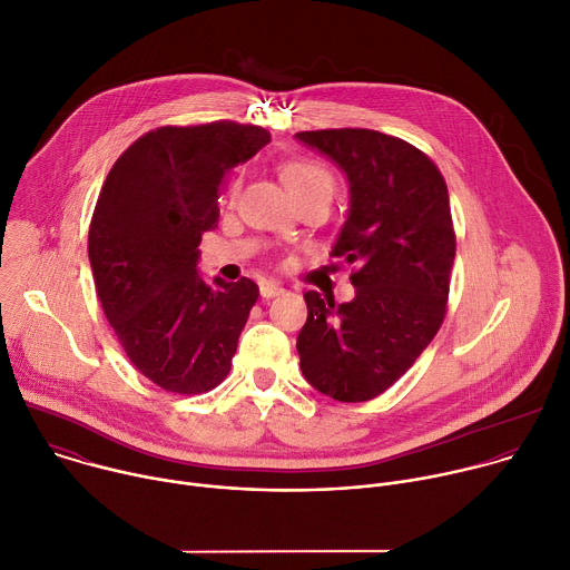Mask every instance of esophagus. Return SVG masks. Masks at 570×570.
I'll use <instances>...</instances> for the list:
<instances>
[{"label":"esophagus","instance_id":"1","mask_svg":"<svg viewBox=\"0 0 570 570\" xmlns=\"http://www.w3.org/2000/svg\"><path fill=\"white\" fill-rule=\"evenodd\" d=\"M259 293H262L264 299H273V297L282 295L284 288H282L277 282H262V284H259Z\"/></svg>","mask_w":570,"mask_h":570}]
</instances>
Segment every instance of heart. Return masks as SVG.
<instances>
[{"label":"heart","mask_w":570,"mask_h":570,"mask_svg":"<svg viewBox=\"0 0 570 570\" xmlns=\"http://www.w3.org/2000/svg\"><path fill=\"white\" fill-rule=\"evenodd\" d=\"M279 178L291 196H295L308 187H315V185H332V176L322 167H317V165H313V161H306V159L284 161V165L279 167ZM236 191H238V180H234L229 196L234 198Z\"/></svg>","instance_id":"b5f03b06"}]
</instances>
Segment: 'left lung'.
I'll return each instance as SVG.
<instances>
[{"instance_id":"left-lung-1","label":"left lung","mask_w":570,"mask_h":570,"mask_svg":"<svg viewBox=\"0 0 570 570\" xmlns=\"http://www.w3.org/2000/svg\"><path fill=\"white\" fill-rule=\"evenodd\" d=\"M350 183L332 257L354 264L352 302L304 293L297 334L304 379L336 401H367L405 374L446 313L455 234L449 191L413 144L367 128L297 132Z\"/></svg>"}]
</instances>
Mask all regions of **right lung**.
Masks as SVG:
<instances>
[{"mask_svg":"<svg viewBox=\"0 0 570 570\" xmlns=\"http://www.w3.org/2000/svg\"><path fill=\"white\" fill-rule=\"evenodd\" d=\"M268 141L234 121L161 126L126 148L101 187L88 240L97 295L130 363L167 392H207L232 367L259 286L207 284L198 246L216 227L227 171Z\"/></svg>","mask_w":570,"mask_h":570,"instance_id":"add662e5","label":"right lung"}]
</instances>
